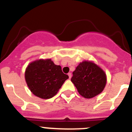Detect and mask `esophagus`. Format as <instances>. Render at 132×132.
I'll return each mask as SVG.
<instances>
[{
  "label": "esophagus",
  "mask_w": 132,
  "mask_h": 132,
  "mask_svg": "<svg viewBox=\"0 0 132 132\" xmlns=\"http://www.w3.org/2000/svg\"><path fill=\"white\" fill-rule=\"evenodd\" d=\"M68 76H69V79H71V73H68Z\"/></svg>",
  "instance_id": "obj_1"
}]
</instances>
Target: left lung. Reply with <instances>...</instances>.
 <instances>
[{
    "label": "left lung",
    "instance_id": "8db88e82",
    "mask_svg": "<svg viewBox=\"0 0 132 132\" xmlns=\"http://www.w3.org/2000/svg\"><path fill=\"white\" fill-rule=\"evenodd\" d=\"M71 82L79 94L85 98H92L105 88L106 73L98 65L90 61L80 63L73 73Z\"/></svg>",
    "mask_w": 132,
    "mask_h": 132
}]
</instances>
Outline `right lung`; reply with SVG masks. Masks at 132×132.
Returning <instances> with one entry per match:
<instances>
[{"label":"right lung","instance_id":"add662e5","mask_svg":"<svg viewBox=\"0 0 132 132\" xmlns=\"http://www.w3.org/2000/svg\"><path fill=\"white\" fill-rule=\"evenodd\" d=\"M68 78L60 65H55L51 59L32 61L25 71V80L29 89L35 96L42 99L54 96Z\"/></svg>","mask_w":132,"mask_h":132}]
</instances>
